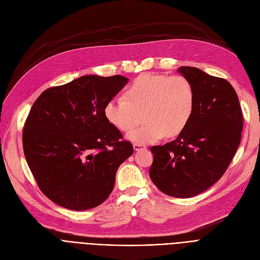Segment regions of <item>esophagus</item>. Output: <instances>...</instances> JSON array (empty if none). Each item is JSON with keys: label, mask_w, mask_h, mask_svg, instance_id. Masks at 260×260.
<instances>
[{"label": "esophagus", "mask_w": 260, "mask_h": 260, "mask_svg": "<svg viewBox=\"0 0 260 260\" xmlns=\"http://www.w3.org/2000/svg\"><path fill=\"white\" fill-rule=\"evenodd\" d=\"M146 146L144 144H140V143H134V149L135 151H140V149H145Z\"/></svg>", "instance_id": "34e87169"}]
</instances>
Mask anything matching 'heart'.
Instances as JSON below:
<instances>
[{"mask_svg": "<svg viewBox=\"0 0 260 260\" xmlns=\"http://www.w3.org/2000/svg\"><path fill=\"white\" fill-rule=\"evenodd\" d=\"M194 108L195 89L187 78L146 73L132 82L123 97L107 101L104 115L117 129L128 132L141 113L145 122L131 131L127 138L146 144L165 136L180 135L189 123Z\"/></svg>", "mask_w": 260, "mask_h": 260, "instance_id": "1", "label": "heart"}]
</instances>
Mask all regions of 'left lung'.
<instances>
[{
  "instance_id": "obj_1",
  "label": "left lung",
  "mask_w": 260,
  "mask_h": 260,
  "mask_svg": "<svg viewBox=\"0 0 260 260\" xmlns=\"http://www.w3.org/2000/svg\"><path fill=\"white\" fill-rule=\"evenodd\" d=\"M178 72L194 86V113L176 140L151 147L149 177L162 193L188 198L225 173L241 140L243 117L238 95L225 79L190 66Z\"/></svg>"
}]
</instances>
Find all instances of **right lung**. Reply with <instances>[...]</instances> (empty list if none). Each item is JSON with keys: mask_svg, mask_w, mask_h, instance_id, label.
Segmentation results:
<instances>
[{"mask_svg": "<svg viewBox=\"0 0 260 260\" xmlns=\"http://www.w3.org/2000/svg\"><path fill=\"white\" fill-rule=\"evenodd\" d=\"M127 82L83 76L35 101L23 128L24 155L40 189L60 207L89 210L113 192L117 170L134 148L107 121L104 106Z\"/></svg>", "mask_w": 260, "mask_h": 260, "instance_id": "add662e5", "label": "right lung"}]
</instances>
